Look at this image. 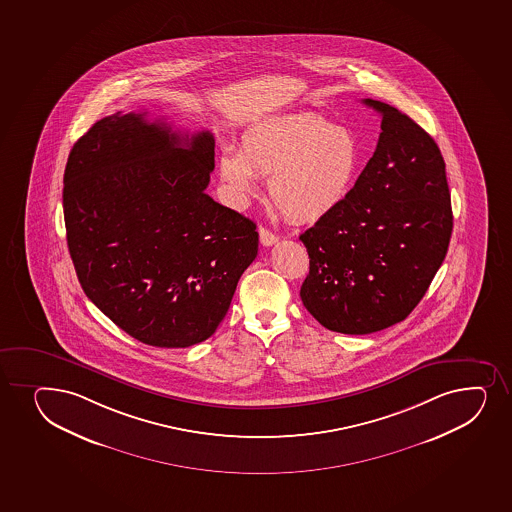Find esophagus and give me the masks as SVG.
<instances>
[{
	"label": "esophagus",
	"mask_w": 512,
	"mask_h": 512,
	"mask_svg": "<svg viewBox=\"0 0 512 512\" xmlns=\"http://www.w3.org/2000/svg\"><path fill=\"white\" fill-rule=\"evenodd\" d=\"M259 236H260V243L264 245V247H272L274 243L279 242V236L274 235L272 231L267 230V228H264V226H260L259 228Z\"/></svg>",
	"instance_id": "obj_1"
}]
</instances>
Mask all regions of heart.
<instances>
[{"label": "heart", "instance_id": "obj_1", "mask_svg": "<svg viewBox=\"0 0 512 512\" xmlns=\"http://www.w3.org/2000/svg\"><path fill=\"white\" fill-rule=\"evenodd\" d=\"M361 167L356 134L315 114H294L250 131L240 156H221L219 175L238 202L255 196L253 174L269 178L270 201L286 218L316 223L344 204Z\"/></svg>", "mask_w": 512, "mask_h": 512}]
</instances>
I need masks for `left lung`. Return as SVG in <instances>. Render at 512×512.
<instances>
[{"instance_id": "8db88e82", "label": "left lung", "mask_w": 512, "mask_h": 512, "mask_svg": "<svg viewBox=\"0 0 512 512\" xmlns=\"http://www.w3.org/2000/svg\"><path fill=\"white\" fill-rule=\"evenodd\" d=\"M381 115L378 146L344 204L299 240L310 257L301 301L340 334L405 320L443 264L453 231L446 165L436 141L400 110Z\"/></svg>"}]
</instances>
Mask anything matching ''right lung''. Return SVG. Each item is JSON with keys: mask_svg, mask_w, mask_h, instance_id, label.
Listing matches in <instances>:
<instances>
[{"mask_svg": "<svg viewBox=\"0 0 512 512\" xmlns=\"http://www.w3.org/2000/svg\"><path fill=\"white\" fill-rule=\"evenodd\" d=\"M209 131L173 133L146 112L95 122L64 170L69 255L88 299L155 347L209 339L259 250L255 223L206 194Z\"/></svg>", "mask_w": 512, "mask_h": 512, "instance_id": "right-lung-1", "label": "right lung"}]
</instances>
